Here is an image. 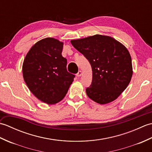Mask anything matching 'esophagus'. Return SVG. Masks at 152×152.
Here are the masks:
<instances>
[{
  "instance_id": "obj_1",
  "label": "esophagus",
  "mask_w": 152,
  "mask_h": 152,
  "mask_svg": "<svg viewBox=\"0 0 152 152\" xmlns=\"http://www.w3.org/2000/svg\"><path fill=\"white\" fill-rule=\"evenodd\" d=\"M81 75H82V71L79 70L78 73L76 74V76H77V77H80V76H81Z\"/></svg>"
}]
</instances>
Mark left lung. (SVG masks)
Segmentation results:
<instances>
[{"mask_svg":"<svg viewBox=\"0 0 152 152\" xmlns=\"http://www.w3.org/2000/svg\"><path fill=\"white\" fill-rule=\"evenodd\" d=\"M91 64L92 82L86 91L101 104L117 99L127 88L133 67L130 53L124 45L108 36L96 34L70 41Z\"/></svg>","mask_w":152,"mask_h":152,"instance_id":"8db88e82","label":"left lung"}]
</instances>
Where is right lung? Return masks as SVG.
Instances as JSON below:
<instances>
[{
    "label": "right lung",
    "instance_id": "obj_1",
    "mask_svg": "<svg viewBox=\"0 0 152 152\" xmlns=\"http://www.w3.org/2000/svg\"><path fill=\"white\" fill-rule=\"evenodd\" d=\"M63 43L53 38L38 41L25 57L23 76L32 93L48 104L61 101L75 78L66 70Z\"/></svg>",
    "mask_w": 152,
    "mask_h": 152
}]
</instances>
